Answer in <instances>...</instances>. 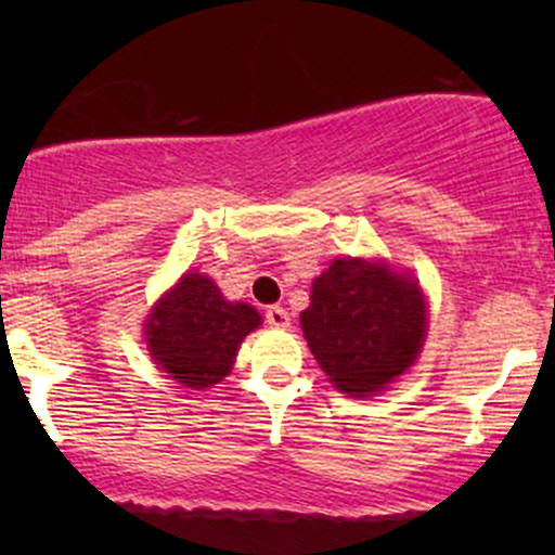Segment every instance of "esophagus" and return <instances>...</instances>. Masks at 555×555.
Masks as SVG:
<instances>
[{"mask_svg": "<svg viewBox=\"0 0 555 555\" xmlns=\"http://www.w3.org/2000/svg\"><path fill=\"white\" fill-rule=\"evenodd\" d=\"M264 321H268L272 328H287V325H291V315H287L285 308L270 306L264 310Z\"/></svg>", "mask_w": 555, "mask_h": 555, "instance_id": "esophagus-1", "label": "esophagus"}]
</instances>
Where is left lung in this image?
<instances>
[{
  "label": "left lung",
  "mask_w": 555,
  "mask_h": 555,
  "mask_svg": "<svg viewBox=\"0 0 555 555\" xmlns=\"http://www.w3.org/2000/svg\"><path fill=\"white\" fill-rule=\"evenodd\" d=\"M300 325L336 389L359 397L412 366L427 331V306L414 280L386 264L336 260L313 283Z\"/></svg>",
  "instance_id": "1"
}]
</instances>
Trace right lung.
<instances>
[{"instance_id": "obj_1", "label": "right lung", "mask_w": 555, "mask_h": 555, "mask_svg": "<svg viewBox=\"0 0 555 555\" xmlns=\"http://www.w3.org/2000/svg\"><path fill=\"white\" fill-rule=\"evenodd\" d=\"M260 325L245 302H227L207 275L189 272L158 302L146 323L156 363L186 389H207L230 374L237 346Z\"/></svg>"}]
</instances>
